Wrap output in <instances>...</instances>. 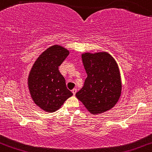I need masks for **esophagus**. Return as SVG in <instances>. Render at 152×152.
Listing matches in <instances>:
<instances>
[{"label": "esophagus", "instance_id": "obj_1", "mask_svg": "<svg viewBox=\"0 0 152 152\" xmlns=\"http://www.w3.org/2000/svg\"><path fill=\"white\" fill-rule=\"evenodd\" d=\"M72 93H73V94H74V95L76 94V93H77V89L76 88L73 89V90H72Z\"/></svg>", "mask_w": 152, "mask_h": 152}]
</instances>
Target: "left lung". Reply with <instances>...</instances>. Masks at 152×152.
<instances>
[{"mask_svg":"<svg viewBox=\"0 0 152 152\" xmlns=\"http://www.w3.org/2000/svg\"><path fill=\"white\" fill-rule=\"evenodd\" d=\"M87 73L84 86L76 96L92 114L112 108L120 97L121 83L118 65L107 53L82 55Z\"/></svg>","mask_w":152,"mask_h":152,"instance_id":"left-lung-1","label":"left lung"}]
</instances>
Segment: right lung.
<instances>
[{"label": "right lung", "mask_w": 152, "mask_h": 152, "mask_svg": "<svg viewBox=\"0 0 152 152\" xmlns=\"http://www.w3.org/2000/svg\"><path fill=\"white\" fill-rule=\"evenodd\" d=\"M69 53L66 49L58 45L50 47L40 55L30 72L28 83L31 97L47 112L57 110L73 95L58 70Z\"/></svg>", "instance_id": "1"}]
</instances>
